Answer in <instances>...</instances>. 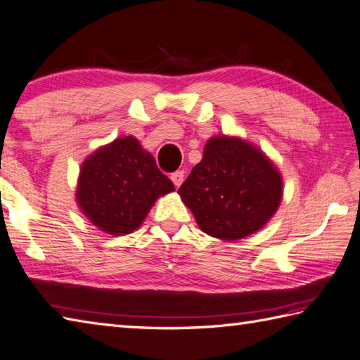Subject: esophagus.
Segmentation results:
<instances>
[{"instance_id":"esophagus-1","label":"esophagus","mask_w":360,"mask_h":360,"mask_svg":"<svg viewBox=\"0 0 360 360\" xmlns=\"http://www.w3.org/2000/svg\"><path fill=\"white\" fill-rule=\"evenodd\" d=\"M183 179H185V172H183V171H177V172L171 174V180L177 188L183 183Z\"/></svg>"}]
</instances>
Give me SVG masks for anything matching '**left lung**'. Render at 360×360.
I'll use <instances>...</instances> for the list:
<instances>
[{"label": "left lung", "instance_id": "left-lung-1", "mask_svg": "<svg viewBox=\"0 0 360 360\" xmlns=\"http://www.w3.org/2000/svg\"><path fill=\"white\" fill-rule=\"evenodd\" d=\"M282 189L281 172L260 148L241 138L214 136L179 194L203 232L233 241L273 218Z\"/></svg>", "mask_w": 360, "mask_h": 360}]
</instances>
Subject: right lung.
Listing matches in <instances>:
<instances>
[{"label":"right lung","instance_id":"obj_1","mask_svg":"<svg viewBox=\"0 0 360 360\" xmlns=\"http://www.w3.org/2000/svg\"><path fill=\"white\" fill-rule=\"evenodd\" d=\"M175 191L152 153L133 136L100 147L79 171L77 202L94 226L110 235L136 230L155 200Z\"/></svg>","mask_w":360,"mask_h":360}]
</instances>
